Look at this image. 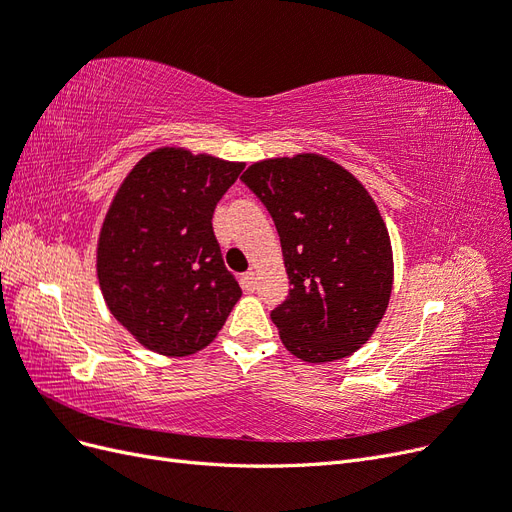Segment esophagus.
I'll return each instance as SVG.
<instances>
[{
    "instance_id": "34e87169",
    "label": "esophagus",
    "mask_w": 512,
    "mask_h": 512,
    "mask_svg": "<svg viewBox=\"0 0 512 512\" xmlns=\"http://www.w3.org/2000/svg\"><path fill=\"white\" fill-rule=\"evenodd\" d=\"M241 284H243L245 290H254V288H256V273H254V271H247V273L243 275Z\"/></svg>"
}]
</instances>
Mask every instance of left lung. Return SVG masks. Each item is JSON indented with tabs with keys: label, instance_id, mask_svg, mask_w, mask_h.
<instances>
[{
	"label": "left lung",
	"instance_id": "left-lung-1",
	"mask_svg": "<svg viewBox=\"0 0 512 512\" xmlns=\"http://www.w3.org/2000/svg\"><path fill=\"white\" fill-rule=\"evenodd\" d=\"M241 181L280 235L292 284L271 312L282 344L307 363L359 350L393 288L391 239L374 198L346 168L316 153L256 162Z\"/></svg>",
	"mask_w": 512,
	"mask_h": 512
}]
</instances>
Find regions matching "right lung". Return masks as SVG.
I'll use <instances>...</instances> for the list:
<instances>
[{
  "mask_svg": "<svg viewBox=\"0 0 512 512\" xmlns=\"http://www.w3.org/2000/svg\"><path fill=\"white\" fill-rule=\"evenodd\" d=\"M243 166L162 147L117 190L98 239V280L111 314L145 348L203 350L239 301L211 218Z\"/></svg>",
  "mask_w": 512,
  "mask_h": 512,
  "instance_id": "obj_1",
  "label": "right lung"
}]
</instances>
